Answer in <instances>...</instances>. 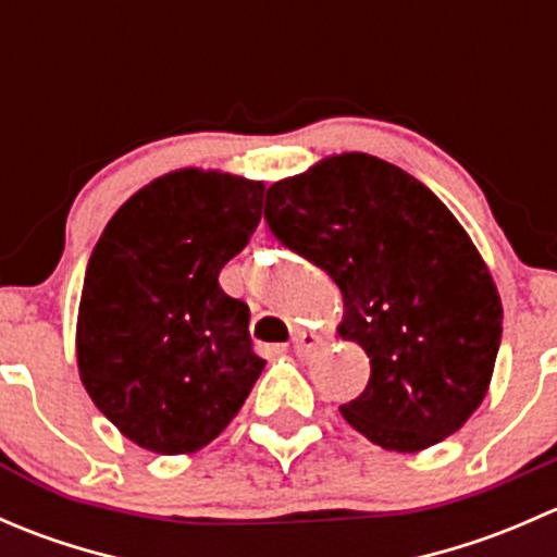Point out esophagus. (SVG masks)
Masks as SVG:
<instances>
[{
    "mask_svg": "<svg viewBox=\"0 0 557 557\" xmlns=\"http://www.w3.org/2000/svg\"><path fill=\"white\" fill-rule=\"evenodd\" d=\"M320 336L312 331H296L294 334V352L296 356H310L312 350H318Z\"/></svg>",
    "mask_w": 557,
    "mask_h": 557,
    "instance_id": "esophagus-1",
    "label": "esophagus"
}]
</instances>
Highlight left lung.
<instances>
[{
	"instance_id": "8db88e82",
	"label": "left lung",
	"mask_w": 557,
	"mask_h": 557,
	"mask_svg": "<svg viewBox=\"0 0 557 557\" xmlns=\"http://www.w3.org/2000/svg\"><path fill=\"white\" fill-rule=\"evenodd\" d=\"M263 221L339 285V334L372 363L347 423L396 453L455 434L491 385L502 299L453 212L398 166L342 153L269 185Z\"/></svg>"
}]
</instances>
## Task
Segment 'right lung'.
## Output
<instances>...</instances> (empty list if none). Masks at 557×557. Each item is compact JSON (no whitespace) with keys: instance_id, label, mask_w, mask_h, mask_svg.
Wrapping results in <instances>:
<instances>
[{"instance_id":"add662e5","label":"right lung","mask_w":557,"mask_h":557,"mask_svg":"<svg viewBox=\"0 0 557 557\" xmlns=\"http://www.w3.org/2000/svg\"><path fill=\"white\" fill-rule=\"evenodd\" d=\"M263 183L180 170L115 215L88 258L77 367L99 412L161 455L210 445L256 385L250 310L218 283L261 221Z\"/></svg>"}]
</instances>
